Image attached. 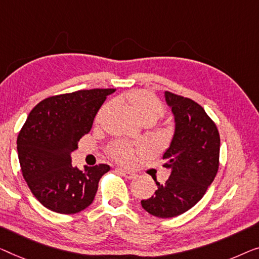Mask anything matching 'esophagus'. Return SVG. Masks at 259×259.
I'll list each match as a JSON object with an SVG mask.
<instances>
[{
	"label": "esophagus",
	"instance_id": "esophagus-1",
	"mask_svg": "<svg viewBox=\"0 0 259 259\" xmlns=\"http://www.w3.org/2000/svg\"><path fill=\"white\" fill-rule=\"evenodd\" d=\"M118 171L121 172V175L124 177V178L126 179H135L137 177V175L135 172H131V171H128V169H123V168H118Z\"/></svg>",
	"mask_w": 259,
	"mask_h": 259
}]
</instances>
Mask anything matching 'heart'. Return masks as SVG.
Listing matches in <instances>:
<instances>
[{"label":"heart","instance_id":"obj_1","mask_svg":"<svg viewBox=\"0 0 259 259\" xmlns=\"http://www.w3.org/2000/svg\"><path fill=\"white\" fill-rule=\"evenodd\" d=\"M126 100L141 121L152 119L156 122L164 115V106L157 96L146 91H134L126 95ZM110 153L115 159L122 163H130L133 160L134 149L128 143L119 142L111 146Z\"/></svg>","mask_w":259,"mask_h":259}]
</instances>
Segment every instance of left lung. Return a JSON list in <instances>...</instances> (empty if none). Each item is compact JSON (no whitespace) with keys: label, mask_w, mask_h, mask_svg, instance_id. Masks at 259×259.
<instances>
[{"label":"left lung","mask_w":259,"mask_h":259,"mask_svg":"<svg viewBox=\"0 0 259 259\" xmlns=\"http://www.w3.org/2000/svg\"><path fill=\"white\" fill-rule=\"evenodd\" d=\"M165 101L175 117V133L163 154L171 175L142 207L157 218L185 213L201 200L219 169L220 135L203 108L191 99L165 92Z\"/></svg>","instance_id":"obj_1"}]
</instances>
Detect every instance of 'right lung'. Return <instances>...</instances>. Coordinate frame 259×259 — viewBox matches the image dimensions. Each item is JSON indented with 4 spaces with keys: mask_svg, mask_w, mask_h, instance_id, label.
Instances as JSON below:
<instances>
[{
    "mask_svg": "<svg viewBox=\"0 0 259 259\" xmlns=\"http://www.w3.org/2000/svg\"><path fill=\"white\" fill-rule=\"evenodd\" d=\"M108 90L78 91L51 96L30 111L17 137L23 178L36 199L59 214H75L93 202L99 180L109 171L107 164L72 165L71 153L92 129Z\"/></svg>",
    "mask_w": 259,
    "mask_h": 259,
    "instance_id": "right-lung-1",
    "label": "right lung"
}]
</instances>
